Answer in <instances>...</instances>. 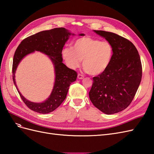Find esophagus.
Here are the masks:
<instances>
[{"instance_id": "1", "label": "esophagus", "mask_w": 154, "mask_h": 154, "mask_svg": "<svg viewBox=\"0 0 154 154\" xmlns=\"http://www.w3.org/2000/svg\"><path fill=\"white\" fill-rule=\"evenodd\" d=\"M83 78H84V76H83V75H82V74H78V78L80 79V80H82V79H83Z\"/></svg>"}]
</instances>
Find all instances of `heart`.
I'll list each match as a JSON object with an SVG mask.
<instances>
[{
    "label": "heart",
    "mask_w": 154,
    "mask_h": 154,
    "mask_svg": "<svg viewBox=\"0 0 154 154\" xmlns=\"http://www.w3.org/2000/svg\"><path fill=\"white\" fill-rule=\"evenodd\" d=\"M73 47H65L62 57L67 66L77 69L82 62L85 71L92 75H98L109 67L114 56L112 45L107 41H101L89 36L74 42Z\"/></svg>",
    "instance_id": "obj_1"
}]
</instances>
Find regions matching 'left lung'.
Instances as JSON below:
<instances>
[{"label":"left lung","instance_id":"1","mask_svg":"<svg viewBox=\"0 0 154 154\" xmlns=\"http://www.w3.org/2000/svg\"><path fill=\"white\" fill-rule=\"evenodd\" d=\"M94 32L111 44L114 56L106 71L93 78L89 98L102 112L113 114L125 110L133 100L141 81V59L128 40L113 32Z\"/></svg>","mask_w":154,"mask_h":154}]
</instances>
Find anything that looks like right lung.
Listing matches in <instances>:
<instances>
[{
    "instance_id": "add662e5",
    "label": "right lung",
    "mask_w": 154,
    "mask_h": 154,
    "mask_svg": "<svg viewBox=\"0 0 154 154\" xmlns=\"http://www.w3.org/2000/svg\"><path fill=\"white\" fill-rule=\"evenodd\" d=\"M75 35L64 27L43 31L28 36L17 48L13 60V80L22 100L29 108L36 112L48 114L61 105L66 99L71 83L75 82L77 73L63 63L62 51L70 36ZM84 36V34H79ZM39 51L47 55L52 62L55 71V82L50 96L41 103L31 102L22 96L17 89L15 72L17 66L27 55Z\"/></svg>"
}]
</instances>
